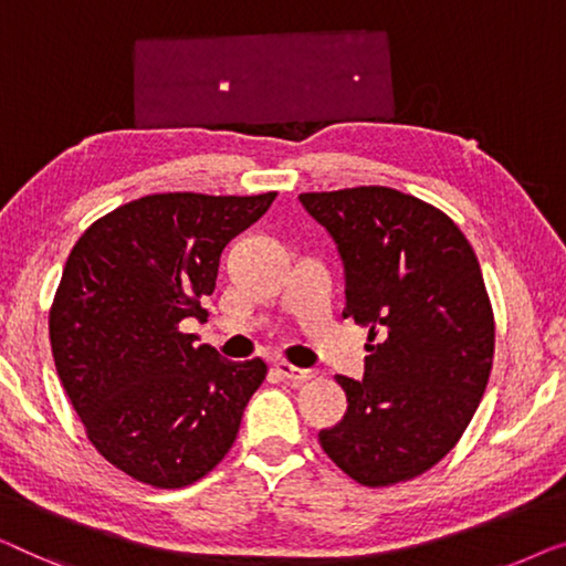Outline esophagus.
I'll use <instances>...</instances> for the list:
<instances>
[{"mask_svg": "<svg viewBox=\"0 0 566 566\" xmlns=\"http://www.w3.org/2000/svg\"><path fill=\"white\" fill-rule=\"evenodd\" d=\"M274 369H276V374H280V377H284L286 381H292V385H307L310 379H315L317 377V371L315 369H297V366H292V364H286V361H280V364H274Z\"/></svg>", "mask_w": 566, "mask_h": 566, "instance_id": "esophagus-1", "label": "esophagus"}]
</instances>
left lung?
<instances>
[{
	"label": "left lung",
	"instance_id": "left-lung-1",
	"mask_svg": "<svg viewBox=\"0 0 566 566\" xmlns=\"http://www.w3.org/2000/svg\"><path fill=\"white\" fill-rule=\"evenodd\" d=\"M338 245L344 317L369 328L364 379L336 377L348 408L321 431L366 488L412 480L449 453L488 387L495 317L472 245L449 214L389 187L305 192Z\"/></svg>",
	"mask_w": 566,
	"mask_h": 566
}]
</instances>
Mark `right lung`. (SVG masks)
Wrapping results in <instances>:
<instances>
[{
	"label": "right lung",
	"mask_w": 566,
	"mask_h": 566,
	"mask_svg": "<svg viewBox=\"0 0 566 566\" xmlns=\"http://www.w3.org/2000/svg\"><path fill=\"white\" fill-rule=\"evenodd\" d=\"M274 197L148 195L71 249L48 317L55 371L86 439L133 480L187 488L233 446L266 364L222 359L179 323L205 321L222 249Z\"/></svg>",
	"instance_id": "add662e5"
}]
</instances>
